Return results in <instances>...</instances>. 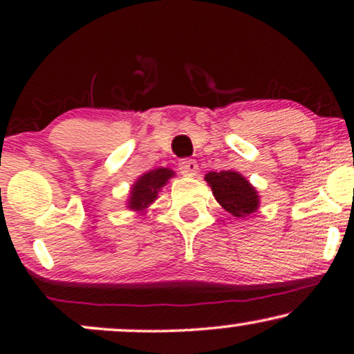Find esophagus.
I'll list each match as a JSON object with an SVG mask.
<instances>
[{
    "label": "esophagus",
    "mask_w": 354,
    "mask_h": 354,
    "mask_svg": "<svg viewBox=\"0 0 354 354\" xmlns=\"http://www.w3.org/2000/svg\"><path fill=\"white\" fill-rule=\"evenodd\" d=\"M178 169L187 177H193L198 174V164L193 159H182L180 164H178Z\"/></svg>",
    "instance_id": "esophagus-1"
}]
</instances>
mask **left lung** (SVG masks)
<instances>
[{"mask_svg": "<svg viewBox=\"0 0 354 354\" xmlns=\"http://www.w3.org/2000/svg\"><path fill=\"white\" fill-rule=\"evenodd\" d=\"M205 180L211 187L217 203L236 219H245L258 211L261 201L258 190L240 172H207Z\"/></svg>", "mask_w": 354, "mask_h": 354, "instance_id": "left-lung-1", "label": "left lung"}]
</instances>
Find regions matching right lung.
I'll return each instance as SVG.
<instances>
[{
  "label": "right lung",
  "mask_w": 354,
  "mask_h": 354,
  "mask_svg": "<svg viewBox=\"0 0 354 354\" xmlns=\"http://www.w3.org/2000/svg\"><path fill=\"white\" fill-rule=\"evenodd\" d=\"M176 176V172L167 167H158L140 176L132 187L127 198V207L130 211L145 214L149 206L158 200V193L166 187V183Z\"/></svg>",
  "instance_id": "right-lung-1"
}]
</instances>
